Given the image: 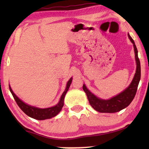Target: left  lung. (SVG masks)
Returning a JSON list of instances; mask_svg holds the SVG:
<instances>
[{"label":"left lung","mask_w":149,"mask_h":149,"mask_svg":"<svg viewBox=\"0 0 149 149\" xmlns=\"http://www.w3.org/2000/svg\"><path fill=\"white\" fill-rule=\"evenodd\" d=\"M131 42L133 43L134 48L135 58L136 61V71L133 78L132 81L126 89L119 94L114 96L109 99H102L97 97L87 89L85 85H83V89L86 93L87 99L91 107L95 110L102 113H114L124 109L127 107L134 99L137 87L141 79V64L138 58V51L135 46V42L128 33Z\"/></svg>","instance_id":"8db88e82"}]
</instances>
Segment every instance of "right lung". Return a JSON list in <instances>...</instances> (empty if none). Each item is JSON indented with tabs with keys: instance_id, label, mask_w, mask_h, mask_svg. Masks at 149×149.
I'll list each match as a JSON object with an SVG mask.
<instances>
[{
	"instance_id": "add662e5",
	"label": "right lung",
	"mask_w": 149,
	"mask_h": 149,
	"mask_svg": "<svg viewBox=\"0 0 149 149\" xmlns=\"http://www.w3.org/2000/svg\"><path fill=\"white\" fill-rule=\"evenodd\" d=\"M72 81V77L67 82L66 87H65L64 91L63 92L62 95H61V97H60V100L58 102V104L54 106V107L46 108H40L33 107V106H31L28 104H26V102L22 101L21 99L17 97L16 94L13 92V91H12L10 85L9 88L10 91L12 95L14 97L17 105L19 106V107L21 108V110L23 111L25 114L28 116L33 118V119L38 120H44L47 119H50V118L55 117L56 115L59 114L62 110L63 106H64L65 95L69 89V87L70 85H71Z\"/></svg>"
}]
</instances>
